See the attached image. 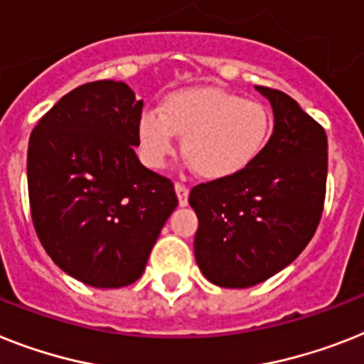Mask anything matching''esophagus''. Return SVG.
Here are the masks:
<instances>
[{
    "instance_id": "obj_1",
    "label": "esophagus",
    "mask_w": 364,
    "mask_h": 364,
    "mask_svg": "<svg viewBox=\"0 0 364 364\" xmlns=\"http://www.w3.org/2000/svg\"><path fill=\"white\" fill-rule=\"evenodd\" d=\"M175 189H176V195H178L180 206H186V204H188L189 188H188V186H186V184H182V182H176Z\"/></svg>"
}]
</instances>
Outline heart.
Instances as JSON below:
<instances>
[{"label":"heart","instance_id":"b5f03b06","mask_svg":"<svg viewBox=\"0 0 364 364\" xmlns=\"http://www.w3.org/2000/svg\"><path fill=\"white\" fill-rule=\"evenodd\" d=\"M272 134V113L262 102L221 89H189L165 98L161 111L139 117V146L150 167H164L176 139L197 175L229 178L257 160Z\"/></svg>","mask_w":364,"mask_h":364}]
</instances>
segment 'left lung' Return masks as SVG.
<instances>
[{"label":"left lung","mask_w":364,"mask_h":364,"mask_svg":"<svg viewBox=\"0 0 364 364\" xmlns=\"http://www.w3.org/2000/svg\"><path fill=\"white\" fill-rule=\"evenodd\" d=\"M275 126L257 160L229 178L191 188L199 218L195 260L210 283L247 288L262 283L307 247L322 219L327 135L284 92L258 87Z\"/></svg>","instance_id":"left-lung-1"}]
</instances>
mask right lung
<instances>
[{
    "label": "right lung",
    "instance_id": "add662e5",
    "mask_svg": "<svg viewBox=\"0 0 364 364\" xmlns=\"http://www.w3.org/2000/svg\"><path fill=\"white\" fill-rule=\"evenodd\" d=\"M141 113L126 83L92 81L63 96L29 137L35 232L53 262L89 287L137 281L178 204L173 182L135 156Z\"/></svg>",
    "mask_w": 364,
    "mask_h": 364
}]
</instances>
